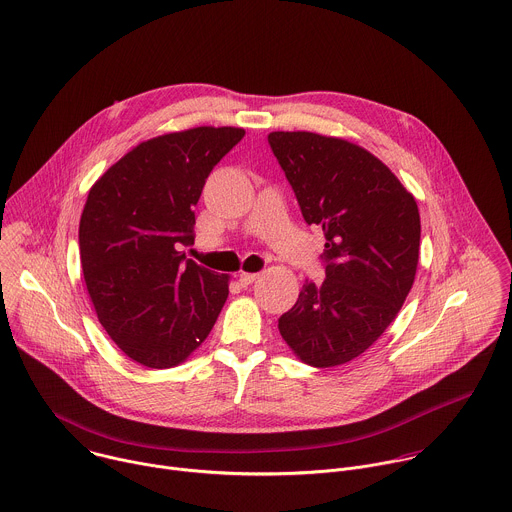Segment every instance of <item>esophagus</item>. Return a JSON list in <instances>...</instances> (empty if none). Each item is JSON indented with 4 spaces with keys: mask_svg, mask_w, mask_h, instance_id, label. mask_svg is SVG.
<instances>
[{
    "mask_svg": "<svg viewBox=\"0 0 512 512\" xmlns=\"http://www.w3.org/2000/svg\"><path fill=\"white\" fill-rule=\"evenodd\" d=\"M257 273H241L239 275V283L243 285V287H247V285H251V283H255L257 281Z\"/></svg>",
    "mask_w": 512,
    "mask_h": 512,
    "instance_id": "1",
    "label": "esophagus"
}]
</instances>
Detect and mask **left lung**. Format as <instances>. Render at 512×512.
Returning <instances> with one entry per match:
<instances>
[{
    "instance_id": "1",
    "label": "left lung",
    "mask_w": 512,
    "mask_h": 512,
    "mask_svg": "<svg viewBox=\"0 0 512 512\" xmlns=\"http://www.w3.org/2000/svg\"><path fill=\"white\" fill-rule=\"evenodd\" d=\"M269 143L309 225H321L325 281L305 283L279 333L305 365L363 355L395 321L417 275L421 215L371 151L341 137L273 131Z\"/></svg>"
}]
</instances>
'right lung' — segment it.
<instances>
[{"mask_svg": "<svg viewBox=\"0 0 512 512\" xmlns=\"http://www.w3.org/2000/svg\"><path fill=\"white\" fill-rule=\"evenodd\" d=\"M245 135L201 125L141 141L89 189L79 221V257L99 323L135 363L169 369L211 333L229 295V275L181 245L205 179Z\"/></svg>", "mask_w": 512, "mask_h": 512, "instance_id": "obj_1", "label": "right lung"}]
</instances>
